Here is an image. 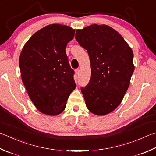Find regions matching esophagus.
<instances>
[{"label": "esophagus", "instance_id": "obj_1", "mask_svg": "<svg viewBox=\"0 0 156 156\" xmlns=\"http://www.w3.org/2000/svg\"><path fill=\"white\" fill-rule=\"evenodd\" d=\"M75 72H76V74L78 75L79 74H80V69H76L75 70Z\"/></svg>", "mask_w": 156, "mask_h": 156}]
</instances>
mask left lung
Instances as JSON below:
<instances>
[{"instance_id": "1", "label": "left lung", "mask_w": 156, "mask_h": 156, "mask_svg": "<svg viewBox=\"0 0 156 156\" xmlns=\"http://www.w3.org/2000/svg\"><path fill=\"white\" fill-rule=\"evenodd\" d=\"M75 38L90 57V80L81 88L86 105L95 115L108 114L129 88L135 70L133 50L116 30L105 24L77 30Z\"/></svg>"}]
</instances>
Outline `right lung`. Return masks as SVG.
<instances>
[{
  "label": "right lung",
  "instance_id": "right-lung-1",
  "mask_svg": "<svg viewBox=\"0 0 156 156\" xmlns=\"http://www.w3.org/2000/svg\"><path fill=\"white\" fill-rule=\"evenodd\" d=\"M74 34L75 30L68 26L48 25L34 34L20 53L21 80L30 99L42 114H61L76 88L74 72L66 52Z\"/></svg>",
  "mask_w": 156,
  "mask_h": 156
}]
</instances>
